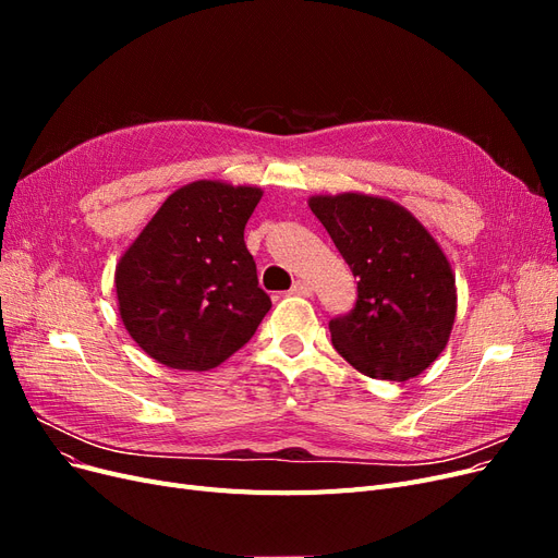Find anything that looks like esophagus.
I'll use <instances>...</instances> for the list:
<instances>
[{"mask_svg":"<svg viewBox=\"0 0 558 558\" xmlns=\"http://www.w3.org/2000/svg\"><path fill=\"white\" fill-rule=\"evenodd\" d=\"M293 295H312V283L305 279H298L291 289Z\"/></svg>","mask_w":558,"mask_h":558,"instance_id":"1","label":"esophagus"}]
</instances>
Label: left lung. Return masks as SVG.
<instances>
[{"label": "left lung", "mask_w": 558, "mask_h": 558, "mask_svg": "<svg viewBox=\"0 0 558 558\" xmlns=\"http://www.w3.org/2000/svg\"><path fill=\"white\" fill-rule=\"evenodd\" d=\"M307 202L359 279L356 307L328 324L332 347L365 377H418L445 351L456 318L442 246L388 197L349 191Z\"/></svg>", "instance_id": "left-lung-1"}]
</instances>
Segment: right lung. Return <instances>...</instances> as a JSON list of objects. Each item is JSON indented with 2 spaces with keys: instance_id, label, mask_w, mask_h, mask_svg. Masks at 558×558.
Masks as SVG:
<instances>
[{
  "instance_id": "add662e5",
  "label": "right lung",
  "mask_w": 558,
  "mask_h": 558,
  "mask_svg": "<svg viewBox=\"0 0 558 558\" xmlns=\"http://www.w3.org/2000/svg\"><path fill=\"white\" fill-rule=\"evenodd\" d=\"M258 185L199 179L167 197L116 265L118 314L146 356L205 373L228 361L272 307L244 226Z\"/></svg>"
}]
</instances>
